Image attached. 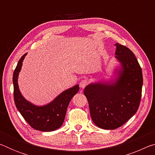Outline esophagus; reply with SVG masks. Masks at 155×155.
Here are the masks:
<instances>
[{
  "mask_svg": "<svg viewBox=\"0 0 155 155\" xmlns=\"http://www.w3.org/2000/svg\"><path fill=\"white\" fill-rule=\"evenodd\" d=\"M87 83H88V82H87V80H86V79H83L80 82V87L81 88H83V89L85 88L86 86H87Z\"/></svg>",
  "mask_w": 155,
  "mask_h": 155,
  "instance_id": "obj_1",
  "label": "esophagus"
}]
</instances>
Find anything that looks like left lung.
Masks as SVG:
<instances>
[{
  "label": "left lung",
  "mask_w": 155,
  "mask_h": 155,
  "mask_svg": "<svg viewBox=\"0 0 155 155\" xmlns=\"http://www.w3.org/2000/svg\"><path fill=\"white\" fill-rule=\"evenodd\" d=\"M115 46V58L121 64L118 77L114 82L91 83L84 90L92 121L103 129H116L131 118L142 90V71L135 54L127 46Z\"/></svg>",
  "instance_id": "left-lung-1"
}]
</instances>
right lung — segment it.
Instances as JSON below:
<instances>
[{"label": "right lung", "mask_w": 155, "mask_h": 155, "mask_svg": "<svg viewBox=\"0 0 155 155\" xmlns=\"http://www.w3.org/2000/svg\"><path fill=\"white\" fill-rule=\"evenodd\" d=\"M27 53L21 57L13 74L14 102L24 119L34 129L40 131H52L58 129L64 123L65 114L70 101L78 90L79 86L63 91L51 103L44 106H35L22 96L18 84V78L22 61Z\"/></svg>", "instance_id": "obj_1"}]
</instances>
